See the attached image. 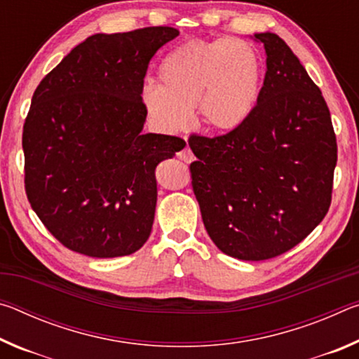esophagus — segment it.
<instances>
[{
  "instance_id": "34e87169",
  "label": "esophagus",
  "mask_w": 359,
  "mask_h": 359,
  "mask_svg": "<svg viewBox=\"0 0 359 359\" xmlns=\"http://www.w3.org/2000/svg\"><path fill=\"white\" fill-rule=\"evenodd\" d=\"M177 156L180 158L182 161H185V163H191V161L194 160V155H193V151L190 150V147H188V145H185V147L179 151Z\"/></svg>"
}]
</instances>
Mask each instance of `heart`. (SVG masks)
<instances>
[{"instance_id": "1", "label": "heart", "mask_w": 359, "mask_h": 359, "mask_svg": "<svg viewBox=\"0 0 359 359\" xmlns=\"http://www.w3.org/2000/svg\"><path fill=\"white\" fill-rule=\"evenodd\" d=\"M160 85L147 83L141 101L151 125L165 135L187 128L191 109L209 130L231 133L250 118L263 87V66L250 42L190 41L160 66Z\"/></svg>"}]
</instances>
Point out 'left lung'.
I'll return each mask as SVG.
<instances>
[{
	"instance_id": "obj_1",
	"label": "left lung",
	"mask_w": 359,
	"mask_h": 359,
	"mask_svg": "<svg viewBox=\"0 0 359 359\" xmlns=\"http://www.w3.org/2000/svg\"><path fill=\"white\" fill-rule=\"evenodd\" d=\"M266 50L258 104L223 136L191 135V185L214 244L229 257L261 261L307 238L331 205L337 142L321 90L276 33Z\"/></svg>"
}]
</instances>
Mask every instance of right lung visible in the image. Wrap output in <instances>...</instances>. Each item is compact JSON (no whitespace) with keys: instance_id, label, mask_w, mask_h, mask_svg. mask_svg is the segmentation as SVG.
I'll return each instance as SVG.
<instances>
[{"instance_id":"1","label":"right lung","mask_w":359,"mask_h":359,"mask_svg":"<svg viewBox=\"0 0 359 359\" xmlns=\"http://www.w3.org/2000/svg\"><path fill=\"white\" fill-rule=\"evenodd\" d=\"M177 36L171 27L93 34L34 90L22 136L27 198L72 252L125 257L149 239L155 169L185 141L142 135L141 92L151 57Z\"/></svg>"}]
</instances>
